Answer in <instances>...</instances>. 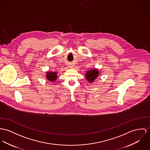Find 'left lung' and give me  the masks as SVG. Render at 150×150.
I'll return each instance as SVG.
<instances>
[{
  "instance_id": "1",
  "label": "left lung",
  "mask_w": 150,
  "mask_h": 150,
  "mask_svg": "<svg viewBox=\"0 0 150 150\" xmlns=\"http://www.w3.org/2000/svg\"><path fill=\"white\" fill-rule=\"evenodd\" d=\"M99 72L98 69H92L87 71L86 73V78L87 81L90 83H92L93 81L98 77Z\"/></svg>"
}]
</instances>
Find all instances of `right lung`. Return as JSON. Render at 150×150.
<instances>
[{
	"label": "right lung",
	"instance_id": "1",
	"mask_svg": "<svg viewBox=\"0 0 150 150\" xmlns=\"http://www.w3.org/2000/svg\"><path fill=\"white\" fill-rule=\"evenodd\" d=\"M46 78L51 82H54L57 79V72H47Z\"/></svg>",
	"mask_w": 150,
	"mask_h": 150
}]
</instances>
